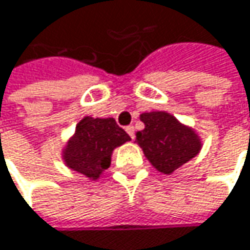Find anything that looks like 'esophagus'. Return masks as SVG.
Returning <instances> with one entry per match:
<instances>
[{"instance_id": "1", "label": "esophagus", "mask_w": 250, "mask_h": 250, "mask_svg": "<svg viewBox=\"0 0 250 250\" xmlns=\"http://www.w3.org/2000/svg\"><path fill=\"white\" fill-rule=\"evenodd\" d=\"M125 131H127V134H128L131 139H134V127H133V125H127V127H125Z\"/></svg>"}]
</instances>
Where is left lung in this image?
<instances>
[{
    "label": "left lung",
    "mask_w": 250,
    "mask_h": 250,
    "mask_svg": "<svg viewBox=\"0 0 250 250\" xmlns=\"http://www.w3.org/2000/svg\"><path fill=\"white\" fill-rule=\"evenodd\" d=\"M140 120L145 130L136 133V142L159 171L169 174L199 153L200 140L194 131L180 125L169 113H143Z\"/></svg>",
    "instance_id": "1"
}]
</instances>
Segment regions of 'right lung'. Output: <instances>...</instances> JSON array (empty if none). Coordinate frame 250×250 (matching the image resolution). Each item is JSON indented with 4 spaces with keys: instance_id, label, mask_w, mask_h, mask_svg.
I'll return each instance as SVG.
<instances>
[{
    "instance_id": "right-lung-1",
    "label": "right lung",
    "mask_w": 250,
    "mask_h": 250,
    "mask_svg": "<svg viewBox=\"0 0 250 250\" xmlns=\"http://www.w3.org/2000/svg\"><path fill=\"white\" fill-rule=\"evenodd\" d=\"M128 140L130 136L114 119L84 117L64 150V160L70 169L97 179L110 166L113 150Z\"/></svg>"
}]
</instances>
